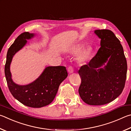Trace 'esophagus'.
<instances>
[{"label":"esophagus","instance_id":"esophagus-1","mask_svg":"<svg viewBox=\"0 0 131 131\" xmlns=\"http://www.w3.org/2000/svg\"><path fill=\"white\" fill-rule=\"evenodd\" d=\"M68 72L70 73V74H72V73L74 72V68L72 67V66H70L68 68Z\"/></svg>","mask_w":131,"mask_h":131}]
</instances>
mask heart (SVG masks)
I'll list each match as a JSON object with an SVG mask.
<instances>
[{
	"mask_svg": "<svg viewBox=\"0 0 131 131\" xmlns=\"http://www.w3.org/2000/svg\"><path fill=\"white\" fill-rule=\"evenodd\" d=\"M82 48H83V45L82 44H77L75 45L74 47H73L71 49V53L73 54H76L77 53H78L80 50H81ZM89 50L88 49H84L82 51L81 54H79V59L82 61H84L88 59L89 56Z\"/></svg>",
	"mask_w": 131,
	"mask_h": 131,
	"instance_id": "obj_1",
	"label": "heart"
}]
</instances>
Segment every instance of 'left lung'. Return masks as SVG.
<instances>
[{
  "mask_svg": "<svg viewBox=\"0 0 131 131\" xmlns=\"http://www.w3.org/2000/svg\"><path fill=\"white\" fill-rule=\"evenodd\" d=\"M101 39L97 54L78 73L82 82L79 94L86 104L102 105L113 101L122 93L127 63L120 41L111 30H96Z\"/></svg>",
  "mask_w": 131,
  "mask_h": 131,
  "instance_id": "obj_1",
  "label": "left lung"
}]
</instances>
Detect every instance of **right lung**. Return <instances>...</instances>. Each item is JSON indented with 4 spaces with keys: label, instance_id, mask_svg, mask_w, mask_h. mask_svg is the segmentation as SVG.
Instances as JSON below:
<instances>
[{
    "label": "right lung",
    "instance_id": "right-lung-1",
    "mask_svg": "<svg viewBox=\"0 0 131 131\" xmlns=\"http://www.w3.org/2000/svg\"><path fill=\"white\" fill-rule=\"evenodd\" d=\"M35 34L24 32L16 38L7 53L4 73L9 90L16 100L24 105L31 107H41L50 104L56 96L60 84L68 76L64 66L46 67L40 77L26 85H19L13 81L10 64L13 56L26 44L27 40Z\"/></svg>",
    "mask_w": 131,
    "mask_h": 131
}]
</instances>
